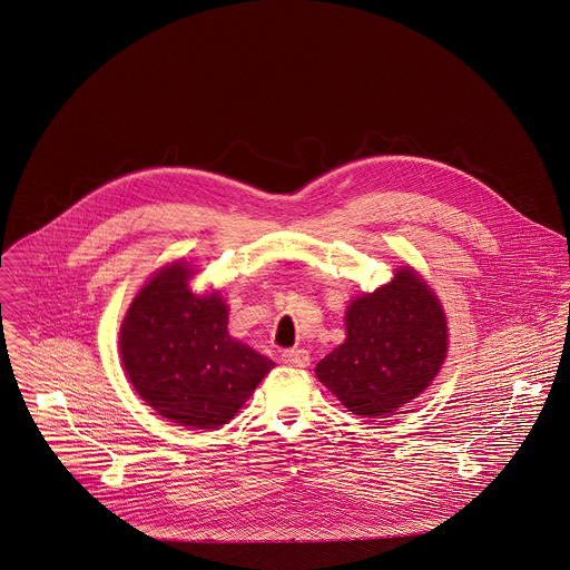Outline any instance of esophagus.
<instances>
[{
    "instance_id": "obj_1",
    "label": "esophagus",
    "mask_w": 570,
    "mask_h": 570,
    "mask_svg": "<svg viewBox=\"0 0 570 570\" xmlns=\"http://www.w3.org/2000/svg\"><path fill=\"white\" fill-rule=\"evenodd\" d=\"M282 363L291 367H308L311 365V354L306 350H284L282 352Z\"/></svg>"
}]
</instances>
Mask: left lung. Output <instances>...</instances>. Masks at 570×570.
<instances>
[{"label":"left lung","mask_w":570,"mask_h":570,"mask_svg":"<svg viewBox=\"0 0 570 570\" xmlns=\"http://www.w3.org/2000/svg\"><path fill=\"white\" fill-rule=\"evenodd\" d=\"M345 330V343L316 365V379L363 417L393 413L417 397L438 376L448 350L442 306L411 268L354 299Z\"/></svg>","instance_id":"obj_1"}]
</instances>
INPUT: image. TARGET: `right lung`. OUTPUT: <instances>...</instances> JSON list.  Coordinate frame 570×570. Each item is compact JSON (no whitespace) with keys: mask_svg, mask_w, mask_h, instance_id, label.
Instances as JSON below:
<instances>
[{"mask_svg":"<svg viewBox=\"0 0 570 570\" xmlns=\"http://www.w3.org/2000/svg\"><path fill=\"white\" fill-rule=\"evenodd\" d=\"M191 268H161L132 299L120 354L135 391L179 426L216 429L247 402L273 361L234 341L218 293L198 297Z\"/></svg>","mask_w":570,"mask_h":570,"instance_id":"obj_1","label":"right lung"}]
</instances>
